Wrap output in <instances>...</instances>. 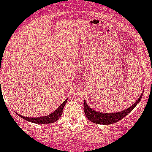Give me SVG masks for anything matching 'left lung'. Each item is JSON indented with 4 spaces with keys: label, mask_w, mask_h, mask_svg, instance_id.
Listing matches in <instances>:
<instances>
[{
    "label": "left lung",
    "mask_w": 152,
    "mask_h": 152,
    "mask_svg": "<svg viewBox=\"0 0 152 152\" xmlns=\"http://www.w3.org/2000/svg\"><path fill=\"white\" fill-rule=\"evenodd\" d=\"M143 93L141 94L139 97L136 102H134V104L131 105L129 108H126L125 110L120 111V112H112V113H104V112H101L98 111H96L91 108L88 104H87V102L84 101V112L86 116L87 119L90 121H91L92 123H97V124H102V125H110V124H113V123H116L118 121L121 120L123 119L124 117L126 116L129 112H131L137 104L140 102L142 97Z\"/></svg>",
    "instance_id": "8db88e82"
}]
</instances>
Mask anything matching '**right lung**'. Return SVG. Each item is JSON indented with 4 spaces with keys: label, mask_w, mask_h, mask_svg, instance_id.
Masks as SVG:
<instances>
[{
    "label": "right lung",
    "mask_w": 152,
    "mask_h": 152,
    "mask_svg": "<svg viewBox=\"0 0 152 152\" xmlns=\"http://www.w3.org/2000/svg\"><path fill=\"white\" fill-rule=\"evenodd\" d=\"M67 100H65L63 102V103L59 106L58 108H57L55 112H53L51 114L48 115H43L41 117H26V116H23V115H21L19 114H17L19 115V116L22 118V119H25V120L29 121L30 123H37V124H49V123H52L56 122L58 119L61 116V114H62V112H63V108L65 106V103L67 102Z\"/></svg>",
    "instance_id": "right-lung-1"
}]
</instances>
